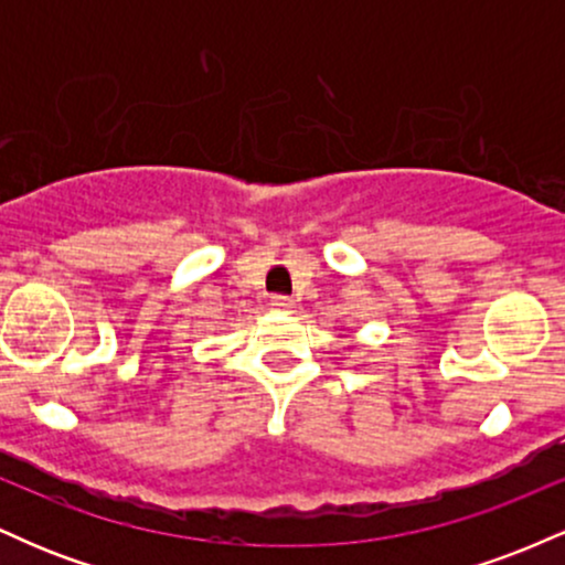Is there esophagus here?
Instances as JSON below:
<instances>
[{
  "mask_svg": "<svg viewBox=\"0 0 565 565\" xmlns=\"http://www.w3.org/2000/svg\"><path fill=\"white\" fill-rule=\"evenodd\" d=\"M291 305H295V300H291V297H287V295L270 297V308H274V310H289Z\"/></svg>",
  "mask_w": 565,
  "mask_h": 565,
  "instance_id": "1",
  "label": "esophagus"
}]
</instances>
